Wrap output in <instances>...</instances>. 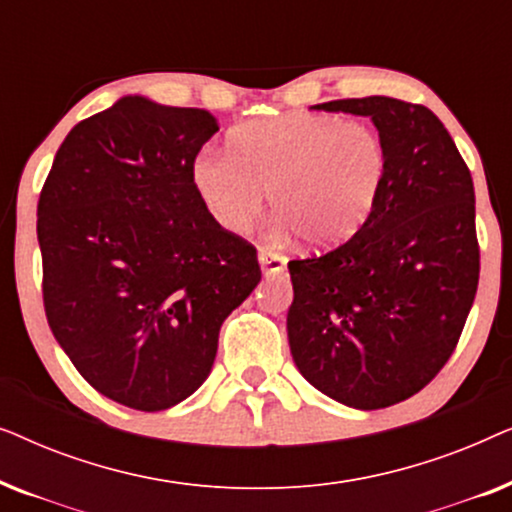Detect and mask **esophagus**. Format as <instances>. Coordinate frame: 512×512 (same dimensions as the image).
<instances>
[{"instance_id": "esophagus-1", "label": "esophagus", "mask_w": 512, "mask_h": 512, "mask_svg": "<svg viewBox=\"0 0 512 512\" xmlns=\"http://www.w3.org/2000/svg\"><path fill=\"white\" fill-rule=\"evenodd\" d=\"M258 263H261V270L265 275H279V272L286 270V258L268 247L258 251Z\"/></svg>"}]
</instances>
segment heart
I'll return each instance as SVG.
<instances>
[{"label": "heart", "mask_w": 512, "mask_h": 512, "mask_svg": "<svg viewBox=\"0 0 512 512\" xmlns=\"http://www.w3.org/2000/svg\"><path fill=\"white\" fill-rule=\"evenodd\" d=\"M389 174L382 137L333 114L261 118L237 128L228 151H202L191 179L205 212L228 233H244L268 202L282 233L333 249L373 216Z\"/></svg>", "instance_id": "1"}]
</instances>
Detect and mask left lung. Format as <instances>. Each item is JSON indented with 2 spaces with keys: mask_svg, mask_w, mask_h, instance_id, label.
<instances>
[{
  "mask_svg": "<svg viewBox=\"0 0 512 512\" xmlns=\"http://www.w3.org/2000/svg\"><path fill=\"white\" fill-rule=\"evenodd\" d=\"M317 109L368 116L387 146L389 174L352 240L289 263L291 356L333 401L389 408L440 373L471 312L480 275L473 179L422 104L370 95Z\"/></svg>",
  "mask_w": 512,
  "mask_h": 512,
  "instance_id": "1",
  "label": "left lung"
}]
</instances>
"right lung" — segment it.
Listing matches in <instances>:
<instances>
[{
	"mask_svg": "<svg viewBox=\"0 0 512 512\" xmlns=\"http://www.w3.org/2000/svg\"><path fill=\"white\" fill-rule=\"evenodd\" d=\"M205 109L125 95L74 125L39 195L48 326L90 387L167 410L212 373L219 331L261 282L256 249L205 212L191 167Z\"/></svg>",
	"mask_w": 512,
	"mask_h": 512,
	"instance_id": "1",
	"label": "right lung"
}]
</instances>
